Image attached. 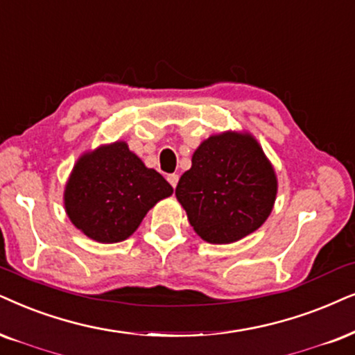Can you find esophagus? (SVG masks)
I'll return each instance as SVG.
<instances>
[{"mask_svg":"<svg viewBox=\"0 0 355 355\" xmlns=\"http://www.w3.org/2000/svg\"><path fill=\"white\" fill-rule=\"evenodd\" d=\"M167 180H168L170 185L175 188V187H177V183H178V175L177 173H170L167 177Z\"/></svg>","mask_w":355,"mask_h":355,"instance_id":"obj_1","label":"esophagus"}]
</instances>
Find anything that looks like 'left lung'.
Wrapping results in <instances>:
<instances>
[{"instance_id": "1", "label": "left lung", "mask_w": 355, "mask_h": 355, "mask_svg": "<svg viewBox=\"0 0 355 355\" xmlns=\"http://www.w3.org/2000/svg\"><path fill=\"white\" fill-rule=\"evenodd\" d=\"M278 180L250 132L213 134L193 152L191 168L175 188L196 234L231 244L257 231L275 205Z\"/></svg>"}]
</instances>
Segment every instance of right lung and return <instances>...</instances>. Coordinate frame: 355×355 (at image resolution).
<instances>
[{
    "label": "right lung",
    "instance_id": "obj_1",
    "mask_svg": "<svg viewBox=\"0 0 355 355\" xmlns=\"http://www.w3.org/2000/svg\"><path fill=\"white\" fill-rule=\"evenodd\" d=\"M173 193L157 170L146 167L116 141L83 152L64 190L65 213L77 230L101 244L132 236L147 211Z\"/></svg>",
    "mask_w": 355,
    "mask_h": 355
}]
</instances>
